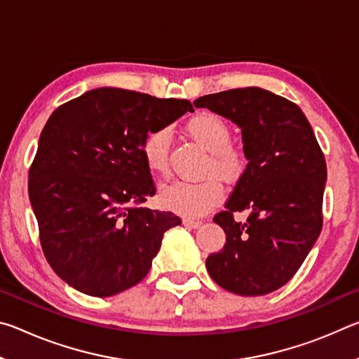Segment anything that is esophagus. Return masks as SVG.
<instances>
[{"label": "esophagus", "mask_w": 359, "mask_h": 359, "mask_svg": "<svg viewBox=\"0 0 359 359\" xmlns=\"http://www.w3.org/2000/svg\"><path fill=\"white\" fill-rule=\"evenodd\" d=\"M184 224L188 228H199L203 223L199 220H191V218H184Z\"/></svg>", "instance_id": "esophagus-1"}]
</instances>
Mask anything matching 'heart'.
<instances>
[{"label": "heart", "instance_id": "obj_1", "mask_svg": "<svg viewBox=\"0 0 359 359\" xmlns=\"http://www.w3.org/2000/svg\"><path fill=\"white\" fill-rule=\"evenodd\" d=\"M187 133L193 141L209 151L204 165V179L175 180L160 190L163 208L184 217H199L209 212L222 201L224 187L222 175L226 180H238L247 168V154L239 144L231 142L228 121L214 112H201L187 121ZM171 147V131L166 126H158L145 135L141 154L145 168L155 175H166L169 169L168 156Z\"/></svg>", "mask_w": 359, "mask_h": 359}]
</instances>
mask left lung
Wrapping results in <instances>:
<instances>
[{"instance_id":"1","label":"left lung","mask_w":359,"mask_h":359,"mask_svg":"<svg viewBox=\"0 0 359 359\" xmlns=\"http://www.w3.org/2000/svg\"><path fill=\"white\" fill-rule=\"evenodd\" d=\"M193 104L238 125L248 160L224 210L214 217L226 244L209 255L205 267L231 293H271L296 274L323 226V151L301 109L264 88L226 90ZM242 210L248 220L234 221Z\"/></svg>"}]
</instances>
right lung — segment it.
Masks as SVG:
<instances>
[{
  "instance_id": "1",
  "label": "right lung",
  "mask_w": 359,
  "mask_h": 359,
  "mask_svg": "<svg viewBox=\"0 0 359 359\" xmlns=\"http://www.w3.org/2000/svg\"><path fill=\"white\" fill-rule=\"evenodd\" d=\"M193 106L102 87L48 117L28 172L41 247L55 274L81 293L107 297L147 276L163 234L182 223L139 204L156 188L144 165L145 135Z\"/></svg>"
}]
</instances>
